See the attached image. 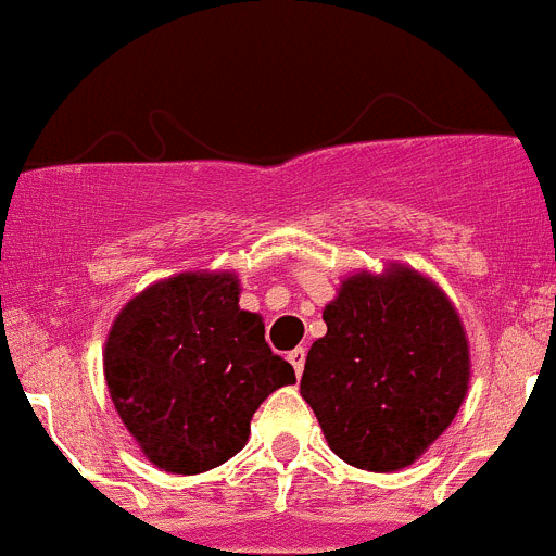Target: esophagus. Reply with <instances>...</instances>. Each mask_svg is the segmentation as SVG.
Wrapping results in <instances>:
<instances>
[{"label":"esophagus","mask_w":556,"mask_h":556,"mask_svg":"<svg viewBox=\"0 0 556 556\" xmlns=\"http://www.w3.org/2000/svg\"><path fill=\"white\" fill-rule=\"evenodd\" d=\"M287 359H289V363H292L295 374H301L303 371V363H306V349H303V345H298V349L289 351Z\"/></svg>","instance_id":"esophagus-1"}]
</instances>
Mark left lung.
<instances>
[{
    "label": "left lung",
    "mask_w": 556,
    "mask_h": 556,
    "mask_svg": "<svg viewBox=\"0 0 556 556\" xmlns=\"http://www.w3.org/2000/svg\"><path fill=\"white\" fill-rule=\"evenodd\" d=\"M301 396L345 464L396 472L450 427L469 388L462 317L430 278L357 273L324 309Z\"/></svg>",
    "instance_id": "8db88e82"
}]
</instances>
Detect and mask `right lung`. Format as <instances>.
I'll return each mask as SVG.
<instances>
[{
	"label": "right lung",
	"instance_id": "add662e5",
	"mask_svg": "<svg viewBox=\"0 0 556 556\" xmlns=\"http://www.w3.org/2000/svg\"><path fill=\"white\" fill-rule=\"evenodd\" d=\"M239 292L232 273H179L131 298L109 331V396L165 472L197 476L225 464L250 439L261 402L295 382Z\"/></svg>",
	"mask_w": 556,
	"mask_h": 556
}]
</instances>
